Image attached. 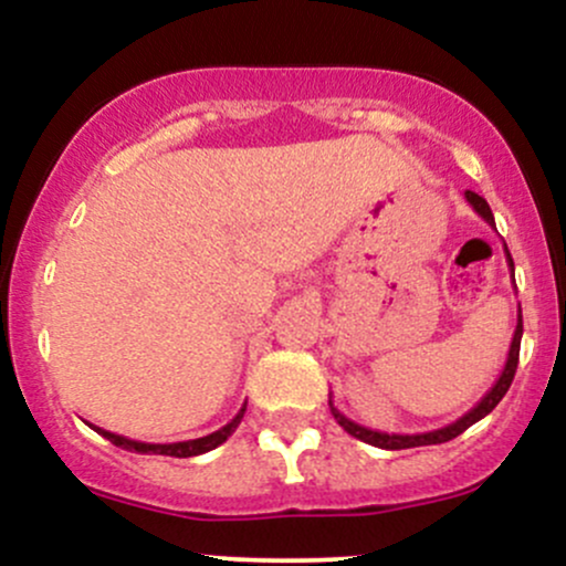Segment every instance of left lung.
Here are the masks:
<instances>
[{"instance_id": "left-lung-1", "label": "left lung", "mask_w": 566, "mask_h": 566, "mask_svg": "<svg viewBox=\"0 0 566 566\" xmlns=\"http://www.w3.org/2000/svg\"><path fill=\"white\" fill-rule=\"evenodd\" d=\"M465 201L473 207V212H476L479 218H484L486 223L495 229V216H492L490 205H486V199L479 197V193L473 191H465ZM505 250V261H509V269H511V276H513V258L509 252V247L503 244ZM522 305H518V316H516V329H513V340H511V348H509V359H505V367L503 373H500V378L495 380V386L490 388L482 396V401H479L476 407H471L469 412L463 415V418H458L454 423L444 426V428H437V431H426V433H382V431H373V428H365L359 423H354V420L346 418V415L340 412L333 405V399H329V409H333L335 420L343 426V431H348L350 437L367 441V444L373 447H380V450H409V447H426V444H441V441H450L454 437H460V433L465 431V428H471L473 423H479V420L486 418V415L492 412V409L497 407V401L503 399L505 391L511 388V380L513 375H516V365H518V346H522Z\"/></svg>"}]
</instances>
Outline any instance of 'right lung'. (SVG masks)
I'll return each instance as SVG.
<instances>
[{
  "label": "right lung",
  "mask_w": 566,
  "mask_h": 566,
  "mask_svg": "<svg viewBox=\"0 0 566 566\" xmlns=\"http://www.w3.org/2000/svg\"><path fill=\"white\" fill-rule=\"evenodd\" d=\"M244 409L247 405H242V409L237 412V418L231 420V423H226L223 428H218V431L207 433V437L201 439H188V441H175V444H148V441H135V439H127V437H119V433H112V431H103V428L93 426L97 433H101L103 439H108L112 444L122 447V450H129V452H140V454H170V458H193V454H205L210 450H216L218 444H223L226 439L231 437L233 431H237L239 423H242L244 418Z\"/></svg>",
  "instance_id": "right-lung-1"
}]
</instances>
